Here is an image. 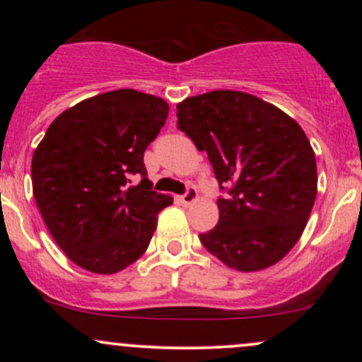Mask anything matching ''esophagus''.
I'll return each mask as SVG.
<instances>
[{"label":"esophagus","mask_w":362,"mask_h":362,"mask_svg":"<svg viewBox=\"0 0 362 362\" xmlns=\"http://www.w3.org/2000/svg\"><path fill=\"white\" fill-rule=\"evenodd\" d=\"M197 199H199L197 189H195V187H189V190H187V192L180 197V202L184 206H190V204H194V202L197 201Z\"/></svg>","instance_id":"34e87169"}]
</instances>
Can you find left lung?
I'll return each mask as SVG.
<instances>
[{
  "instance_id": "8db88e82",
  "label": "left lung",
  "mask_w": 362,
  "mask_h": 362,
  "mask_svg": "<svg viewBox=\"0 0 362 362\" xmlns=\"http://www.w3.org/2000/svg\"><path fill=\"white\" fill-rule=\"evenodd\" d=\"M177 126L206 151L221 189L219 221L201 238L230 269L257 272L298 243L317 199V160L305 131L255 95L214 90L177 103Z\"/></svg>"
}]
</instances>
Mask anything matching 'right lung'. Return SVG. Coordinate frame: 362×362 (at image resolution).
I'll return each mask as SVG.
<instances>
[{"label":"right lung","mask_w":362,"mask_h":362,"mask_svg":"<svg viewBox=\"0 0 362 362\" xmlns=\"http://www.w3.org/2000/svg\"><path fill=\"white\" fill-rule=\"evenodd\" d=\"M168 103L132 88L95 95L52 120L32 156V189L54 242L78 267L124 271L146 252L173 197L151 190L143 155ZM141 175L138 186L130 175Z\"/></svg>","instance_id":"1"}]
</instances>
